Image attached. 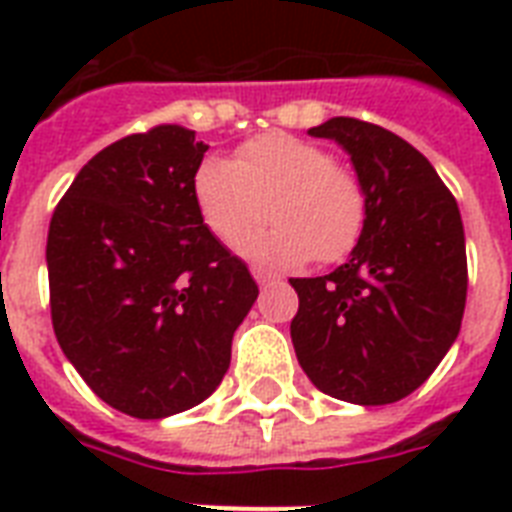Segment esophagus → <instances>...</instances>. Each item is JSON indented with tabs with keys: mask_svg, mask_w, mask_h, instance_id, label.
<instances>
[{
	"mask_svg": "<svg viewBox=\"0 0 512 512\" xmlns=\"http://www.w3.org/2000/svg\"><path fill=\"white\" fill-rule=\"evenodd\" d=\"M252 276H255L257 284H268V281L276 279L268 268H260V265H252Z\"/></svg>",
	"mask_w": 512,
	"mask_h": 512,
	"instance_id": "34e87169",
	"label": "esophagus"
}]
</instances>
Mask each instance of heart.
I'll list each match as a JSON object with an SVG mask.
<instances>
[{
    "label": "heart",
    "mask_w": 512,
    "mask_h": 512,
    "mask_svg": "<svg viewBox=\"0 0 512 512\" xmlns=\"http://www.w3.org/2000/svg\"><path fill=\"white\" fill-rule=\"evenodd\" d=\"M193 201L225 247H239L271 214L277 223L241 245L273 265L335 263L364 231V185L311 140L265 132L247 140L236 159L207 156L193 172Z\"/></svg>",
    "instance_id": "heart-1"
}]
</instances>
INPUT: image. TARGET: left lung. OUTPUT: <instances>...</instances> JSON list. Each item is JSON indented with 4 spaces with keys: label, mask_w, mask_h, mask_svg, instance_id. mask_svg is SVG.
I'll return each instance as SVG.
<instances>
[{
    "label": "left lung",
    "mask_w": 512,
    "mask_h": 512,
    "mask_svg": "<svg viewBox=\"0 0 512 512\" xmlns=\"http://www.w3.org/2000/svg\"><path fill=\"white\" fill-rule=\"evenodd\" d=\"M335 140L364 185L366 217L350 257L300 297L292 345L321 393L393 404L417 390L460 335L468 257L457 201L433 164L377 124L335 116L311 127Z\"/></svg>",
    "instance_id": "1"
}]
</instances>
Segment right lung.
Instances as JSON below:
<instances>
[{
    "instance_id": "add662e5",
    "label": "right lung",
    "mask_w": 512,
    "mask_h": 512,
    "mask_svg": "<svg viewBox=\"0 0 512 512\" xmlns=\"http://www.w3.org/2000/svg\"><path fill=\"white\" fill-rule=\"evenodd\" d=\"M207 148L159 124L84 164L47 233L52 329L82 380L138 420L215 393L257 284L193 201Z\"/></svg>"
}]
</instances>
